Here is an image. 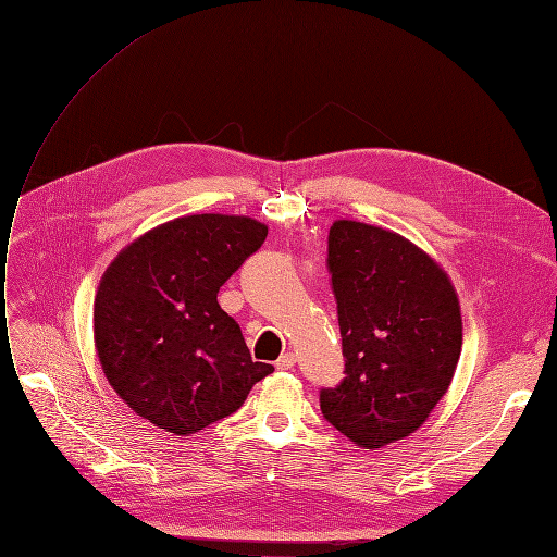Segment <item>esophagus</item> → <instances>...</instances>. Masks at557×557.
Wrapping results in <instances>:
<instances>
[{
  "label": "esophagus",
  "mask_w": 557,
  "mask_h": 557,
  "mask_svg": "<svg viewBox=\"0 0 557 557\" xmlns=\"http://www.w3.org/2000/svg\"><path fill=\"white\" fill-rule=\"evenodd\" d=\"M294 364H296V356H294L292 351L282 354V356L277 358V362H275V367H277V369H292Z\"/></svg>",
  "instance_id": "1"
}]
</instances>
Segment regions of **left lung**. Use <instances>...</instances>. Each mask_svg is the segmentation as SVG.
<instances>
[{
  "label": "left lung",
  "instance_id": "obj_1",
  "mask_svg": "<svg viewBox=\"0 0 557 557\" xmlns=\"http://www.w3.org/2000/svg\"><path fill=\"white\" fill-rule=\"evenodd\" d=\"M344 379L323 418L364 449L401 441L443 399L461 356V307L447 273L404 236L356 220L327 234Z\"/></svg>",
  "mask_w": 557,
  "mask_h": 557
}]
</instances>
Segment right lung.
I'll list each match as a JSON object with an SVG mask.
<instances>
[{
	"label": "right lung",
	"instance_id": "add662e5",
	"mask_svg": "<svg viewBox=\"0 0 557 557\" xmlns=\"http://www.w3.org/2000/svg\"><path fill=\"white\" fill-rule=\"evenodd\" d=\"M268 226L201 213L164 222L121 250L100 280L94 339L116 395L158 429L188 436L236 413L273 364L252 362L220 286Z\"/></svg>",
	"mask_w": 557,
	"mask_h": 557
}]
</instances>
